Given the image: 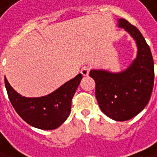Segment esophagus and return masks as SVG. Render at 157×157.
Here are the masks:
<instances>
[{
	"label": "esophagus",
	"mask_w": 157,
	"mask_h": 157,
	"mask_svg": "<svg viewBox=\"0 0 157 157\" xmlns=\"http://www.w3.org/2000/svg\"><path fill=\"white\" fill-rule=\"evenodd\" d=\"M90 70H91V67L90 66H84L82 71H81V74L83 75V76H87L90 73Z\"/></svg>",
	"instance_id": "obj_1"
}]
</instances>
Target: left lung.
I'll list each match as a JSON object with an SVG mask.
<instances>
[{
    "instance_id": "obj_1",
    "label": "left lung",
    "mask_w": 157,
    "mask_h": 157,
    "mask_svg": "<svg viewBox=\"0 0 157 157\" xmlns=\"http://www.w3.org/2000/svg\"><path fill=\"white\" fill-rule=\"evenodd\" d=\"M136 42L137 56L130 66L121 73L91 70L95 82V96L102 112L115 121H126L138 114L148 104L155 79L151 50L140 31L124 19L118 20Z\"/></svg>"
}]
</instances>
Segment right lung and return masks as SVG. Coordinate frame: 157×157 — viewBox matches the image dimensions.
<instances>
[{
    "label": "right lung",
    "mask_w": 157,
    "mask_h": 157,
    "mask_svg": "<svg viewBox=\"0 0 157 157\" xmlns=\"http://www.w3.org/2000/svg\"><path fill=\"white\" fill-rule=\"evenodd\" d=\"M82 78V75L79 74L52 94L35 98L21 96L10 85L6 77L4 82L10 102L17 113L33 127L52 130L68 118L72 108V99Z\"/></svg>",
    "instance_id": "obj_1"
}]
</instances>
